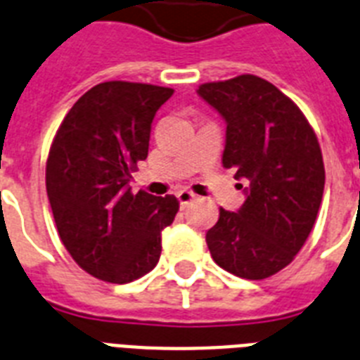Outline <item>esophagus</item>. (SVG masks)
<instances>
[{"label":"esophagus","mask_w":360,"mask_h":360,"mask_svg":"<svg viewBox=\"0 0 360 360\" xmlns=\"http://www.w3.org/2000/svg\"><path fill=\"white\" fill-rule=\"evenodd\" d=\"M195 198H198V195H195L194 192H190V190H179V192H177V199H179L181 208H185L186 205L192 203Z\"/></svg>","instance_id":"esophagus-1"}]
</instances>
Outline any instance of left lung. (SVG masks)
<instances>
[{
	"label": "left lung",
	"mask_w": 360,
	"mask_h": 360,
	"mask_svg": "<svg viewBox=\"0 0 360 360\" xmlns=\"http://www.w3.org/2000/svg\"><path fill=\"white\" fill-rule=\"evenodd\" d=\"M198 93L226 122L223 166L249 181L238 212L219 208L208 250L229 273L264 280L291 264L315 225L326 183L319 139L300 108L255 75Z\"/></svg>",
	"instance_id": "obj_1"
}]
</instances>
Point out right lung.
I'll list each match as a JSON object with an SVG mask.
<instances>
[{
	"label": "right lung",
	"instance_id": "right-lung-1",
	"mask_svg": "<svg viewBox=\"0 0 360 360\" xmlns=\"http://www.w3.org/2000/svg\"><path fill=\"white\" fill-rule=\"evenodd\" d=\"M172 95L152 84L102 82L75 102L53 139L45 186L54 223L72 259L98 280L129 283L150 273L179 210L174 195L129 188L153 117Z\"/></svg>",
	"mask_w": 360,
	"mask_h": 360
}]
</instances>
